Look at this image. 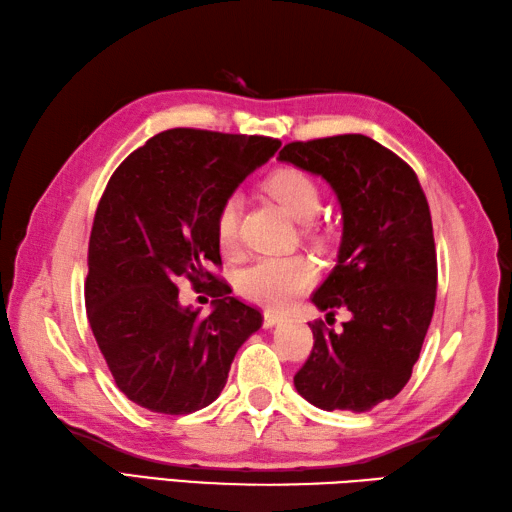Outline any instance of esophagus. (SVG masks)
Here are the masks:
<instances>
[{
  "instance_id": "34e87169",
  "label": "esophagus",
  "mask_w": 512,
  "mask_h": 512,
  "mask_svg": "<svg viewBox=\"0 0 512 512\" xmlns=\"http://www.w3.org/2000/svg\"><path fill=\"white\" fill-rule=\"evenodd\" d=\"M281 320H283V314L279 312H272V310L264 312V327H277Z\"/></svg>"
}]
</instances>
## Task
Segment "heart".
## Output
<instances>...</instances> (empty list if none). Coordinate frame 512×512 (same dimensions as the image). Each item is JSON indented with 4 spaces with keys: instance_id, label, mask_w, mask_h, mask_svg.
Returning <instances> with one entry per match:
<instances>
[{
    "instance_id": "1",
    "label": "heart",
    "mask_w": 512,
    "mask_h": 512,
    "mask_svg": "<svg viewBox=\"0 0 512 512\" xmlns=\"http://www.w3.org/2000/svg\"><path fill=\"white\" fill-rule=\"evenodd\" d=\"M266 192L290 213L294 220L312 222L323 196L310 174L294 168H283L266 178ZM240 209L242 200L237 194H229L220 202L213 218L216 242L224 253H233L237 248V233H240ZM314 283V266L301 255L283 257H261L251 266L242 268L235 277V288L246 301L264 307H285L296 296H301Z\"/></svg>"
}]
</instances>
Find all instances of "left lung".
<instances>
[{
  "mask_svg": "<svg viewBox=\"0 0 512 512\" xmlns=\"http://www.w3.org/2000/svg\"><path fill=\"white\" fill-rule=\"evenodd\" d=\"M279 161L323 176L342 209L338 261L312 294L320 312L347 307L342 329L312 327L310 358L294 375L316 408L366 412L399 395L419 360L436 303L432 216L417 174L375 139L292 141Z\"/></svg>",
  "mask_w": 512,
  "mask_h": 512,
  "instance_id": "1",
  "label": "left lung"
}]
</instances>
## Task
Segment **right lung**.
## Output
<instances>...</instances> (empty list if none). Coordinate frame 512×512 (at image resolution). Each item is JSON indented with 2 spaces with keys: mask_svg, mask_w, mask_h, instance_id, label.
<instances>
[{
  "mask_svg": "<svg viewBox=\"0 0 512 512\" xmlns=\"http://www.w3.org/2000/svg\"><path fill=\"white\" fill-rule=\"evenodd\" d=\"M279 139L172 128L117 168L89 237L85 305L117 388L137 406L189 414L216 401L237 349L261 314L235 299L220 266L213 218L220 202L264 165ZM210 281L209 317L183 308L175 281Z\"/></svg>",
  "mask_w": 512,
  "mask_h": 512,
  "instance_id": "add662e5",
  "label": "right lung"
}]
</instances>
